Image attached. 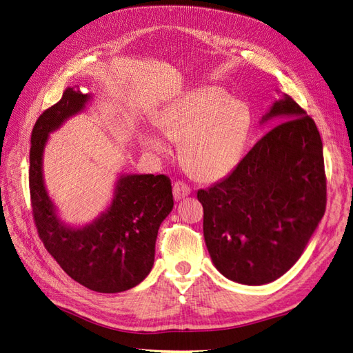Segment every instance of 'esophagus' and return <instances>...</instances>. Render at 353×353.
Segmentation results:
<instances>
[{
    "instance_id": "34e87169",
    "label": "esophagus",
    "mask_w": 353,
    "mask_h": 353,
    "mask_svg": "<svg viewBox=\"0 0 353 353\" xmlns=\"http://www.w3.org/2000/svg\"><path fill=\"white\" fill-rule=\"evenodd\" d=\"M191 193V188L190 185L185 183V181H176L174 184V197L176 200L179 199H184Z\"/></svg>"
}]
</instances>
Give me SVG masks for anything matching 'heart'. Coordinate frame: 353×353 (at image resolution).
I'll return each instance as SVG.
<instances>
[{"instance_id":"1","label":"heart","mask_w":353,"mask_h":353,"mask_svg":"<svg viewBox=\"0 0 353 353\" xmlns=\"http://www.w3.org/2000/svg\"><path fill=\"white\" fill-rule=\"evenodd\" d=\"M159 126L170 141L183 143L181 159L200 179H219L237 166L252 130V113L241 100L230 99L218 87L185 92L165 109ZM143 145L156 154H168L166 143L148 134Z\"/></svg>"}]
</instances>
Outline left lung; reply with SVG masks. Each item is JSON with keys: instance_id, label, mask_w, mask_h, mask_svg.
<instances>
[{"instance_id": "8db88e82", "label": "left lung", "mask_w": 353, "mask_h": 353, "mask_svg": "<svg viewBox=\"0 0 353 353\" xmlns=\"http://www.w3.org/2000/svg\"><path fill=\"white\" fill-rule=\"evenodd\" d=\"M283 116L232 172L197 191L203 236L227 279L261 285L280 279L301 258L325 213L323 141L311 116L292 97L263 117Z\"/></svg>"}]
</instances>
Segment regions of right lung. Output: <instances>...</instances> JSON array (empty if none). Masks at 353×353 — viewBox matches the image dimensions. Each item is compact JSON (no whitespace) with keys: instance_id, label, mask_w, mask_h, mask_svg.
Returning a JSON list of instances; mask_svg holds the SVG:
<instances>
[{"instance_id":"1","label":"right lung","mask_w":353,"mask_h":353,"mask_svg":"<svg viewBox=\"0 0 353 353\" xmlns=\"http://www.w3.org/2000/svg\"><path fill=\"white\" fill-rule=\"evenodd\" d=\"M87 100V94L69 87L38 117L29 153L32 216L41 241L70 279L94 292L119 293L140 284L153 268L159 227L174 208L172 185L163 174L122 176L110 208L94 223L74 230L60 223L42 179V150L48 132Z\"/></svg>"}]
</instances>
